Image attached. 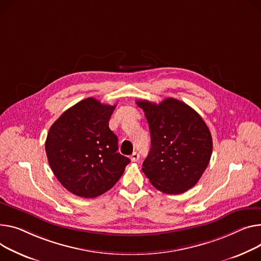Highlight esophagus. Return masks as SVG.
Here are the masks:
<instances>
[{"instance_id":"obj_1","label":"esophagus","mask_w":261,"mask_h":261,"mask_svg":"<svg viewBox=\"0 0 261 261\" xmlns=\"http://www.w3.org/2000/svg\"><path fill=\"white\" fill-rule=\"evenodd\" d=\"M138 159H140V154H138L137 152H133V153L131 154V156H130L131 162H137Z\"/></svg>"}]
</instances>
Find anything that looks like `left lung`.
Returning a JSON list of instances; mask_svg holds the SVG:
<instances>
[{
    "label": "left lung",
    "instance_id": "left-lung-1",
    "mask_svg": "<svg viewBox=\"0 0 261 261\" xmlns=\"http://www.w3.org/2000/svg\"><path fill=\"white\" fill-rule=\"evenodd\" d=\"M145 112L151 149L143 172L161 192L180 194L193 188L209 165L212 136L201 116L187 103L168 97L160 103L137 100Z\"/></svg>",
    "mask_w": 261,
    "mask_h": 261
}]
</instances>
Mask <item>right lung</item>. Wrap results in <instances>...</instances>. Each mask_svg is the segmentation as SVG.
I'll return each mask as SVG.
<instances>
[{
	"mask_svg": "<svg viewBox=\"0 0 261 261\" xmlns=\"http://www.w3.org/2000/svg\"><path fill=\"white\" fill-rule=\"evenodd\" d=\"M116 105L88 97L66 110L49 129L45 149L58 180L72 194L93 198L110 190L130 160L117 152L109 128Z\"/></svg>",
	"mask_w": 261,
	"mask_h": 261,
	"instance_id": "right-lung-1",
	"label": "right lung"
}]
</instances>
